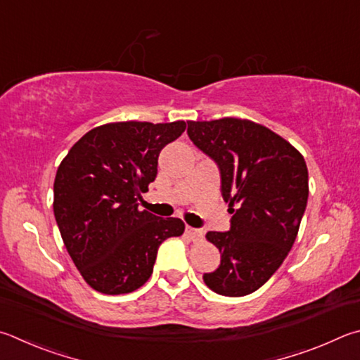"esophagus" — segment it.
<instances>
[{
    "label": "esophagus",
    "instance_id": "1",
    "mask_svg": "<svg viewBox=\"0 0 360 360\" xmlns=\"http://www.w3.org/2000/svg\"><path fill=\"white\" fill-rule=\"evenodd\" d=\"M186 233H187V236L191 238L192 240H200V239H202V236H205V233H202V230H198V228H192V226H187L186 228Z\"/></svg>",
    "mask_w": 360,
    "mask_h": 360
}]
</instances>
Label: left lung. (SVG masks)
<instances>
[{
  "label": "left lung",
  "instance_id": "8db88e82",
  "mask_svg": "<svg viewBox=\"0 0 360 360\" xmlns=\"http://www.w3.org/2000/svg\"><path fill=\"white\" fill-rule=\"evenodd\" d=\"M193 145L217 163L228 231H209L220 266L202 276L214 292L247 296L282 266L309 198V172L296 148L261 124L238 117L187 121Z\"/></svg>",
  "mask_w": 360,
  "mask_h": 360
}]
</instances>
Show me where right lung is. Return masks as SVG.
I'll use <instances>...</instances> for the list:
<instances>
[{"label": "right lung", "instance_id": "add662e5", "mask_svg": "<svg viewBox=\"0 0 360 360\" xmlns=\"http://www.w3.org/2000/svg\"><path fill=\"white\" fill-rule=\"evenodd\" d=\"M184 130V121L103 124L84 134L58 167L55 219L93 290H139L151 277L159 245L184 233L181 219L140 211L136 202L158 176L160 151Z\"/></svg>", "mask_w": 360, "mask_h": 360}]
</instances>
